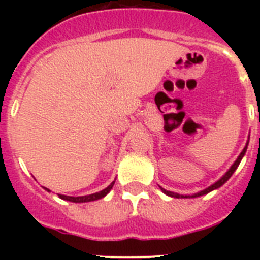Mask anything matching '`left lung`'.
<instances>
[{
    "mask_svg": "<svg viewBox=\"0 0 260 260\" xmlns=\"http://www.w3.org/2000/svg\"><path fill=\"white\" fill-rule=\"evenodd\" d=\"M247 146H249V141L246 142V146L243 147L242 152L240 153V156H238V157H237V160H236V161H234L233 164H232V167L229 168L228 172H226V173H225L224 176H222L221 178H220V180H217V181H216L215 183H212V185H211V186H208L207 189L202 190V191L197 192V194H192V195H182V194H178V192L168 191V190L162 189L161 186H160V189H161V191L164 192V194H167L168 197H172V198H178V199H180V198H197V197H202V195L208 194V192H211V191H212V190L219 189V187H221V186L224 185V183L226 182V181H228L229 178H231L232 174H233L234 172H236V169H237L238 165H240L241 160H242V157H243V156H245V153H246V151H247Z\"/></svg>",
    "mask_w": 260,
    "mask_h": 260,
    "instance_id": "obj_1",
    "label": "left lung"
}]
</instances>
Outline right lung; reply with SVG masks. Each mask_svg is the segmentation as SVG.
<instances>
[{"label":"right lung","mask_w":260,"mask_h":260,"mask_svg":"<svg viewBox=\"0 0 260 260\" xmlns=\"http://www.w3.org/2000/svg\"><path fill=\"white\" fill-rule=\"evenodd\" d=\"M114 182H116V180L113 181V182L110 183L108 187H105L104 190H102V191L99 192H95V194H89V195H84V197H69V195H61L59 194V198L63 199V201H69V202H73V203H86V202H93V201H98V199H102L104 198L105 195L108 194V192L112 190V187H113ZM47 191H50V190L45 189Z\"/></svg>","instance_id":"obj_1"}]
</instances>
